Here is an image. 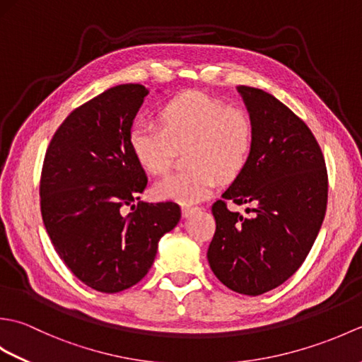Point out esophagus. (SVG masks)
Segmentation results:
<instances>
[{"label": "esophagus", "instance_id": "34e87169", "mask_svg": "<svg viewBox=\"0 0 362 362\" xmlns=\"http://www.w3.org/2000/svg\"><path fill=\"white\" fill-rule=\"evenodd\" d=\"M196 210H199V206H194V205H182V214L183 216H189L191 213L193 211H196Z\"/></svg>", "mask_w": 362, "mask_h": 362}]
</instances>
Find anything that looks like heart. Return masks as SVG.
I'll use <instances>...</instances> for the list:
<instances>
[{"instance_id": "heart-1", "label": "heart", "mask_w": 362, "mask_h": 362, "mask_svg": "<svg viewBox=\"0 0 362 362\" xmlns=\"http://www.w3.org/2000/svg\"><path fill=\"white\" fill-rule=\"evenodd\" d=\"M160 126L135 122L129 146L135 160L151 174L171 168L175 149H185L187 169L156 183L153 194L183 205L209 196L218 180H236L249 165L255 127L247 113L221 99L189 91L175 96L158 110Z\"/></svg>"}]
</instances>
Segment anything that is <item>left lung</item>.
<instances>
[{
	"label": "left lung",
	"instance_id": "8db88e82",
	"mask_svg": "<svg viewBox=\"0 0 362 362\" xmlns=\"http://www.w3.org/2000/svg\"><path fill=\"white\" fill-rule=\"evenodd\" d=\"M255 127L249 165L211 206L206 258L228 289L271 291L297 272L316 241L328 202L325 158L311 129L275 96L240 87ZM227 202L247 204L245 215Z\"/></svg>",
	"mask_w": 362,
	"mask_h": 362
}]
</instances>
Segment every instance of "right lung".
<instances>
[{
  "mask_svg": "<svg viewBox=\"0 0 362 362\" xmlns=\"http://www.w3.org/2000/svg\"><path fill=\"white\" fill-rule=\"evenodd\" d=\"M146 95L140 83H122L79 105L52 135L42 166L40 210L54 249L82 283L107 294L148 274L160 238L182 216L175 202H138L122 214L148 185L129 146Z\"/></svg>",
  "mask_w": 362,
  "mask_h": 362,
  "instance_id": "add662e5",
  "label": "right lung"
}]
</instances>
